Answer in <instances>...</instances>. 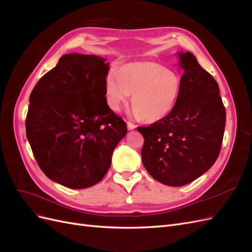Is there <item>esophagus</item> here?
Here are the masks:
<instances>
[{"label": "esophagus", "mask_w": 252, "mask_h": 252, "mask_svg": "<svg viewBox=\"0 0 252 252\" xmlns=\"http://www.w3.org/2000/svg\"><path fill=\"white\" fill-rule=\"evenodd\" d=\"M127 128H128V130H133V129L135 128V125L133 123H131L130 121H127Z\"/></svg>", "instance_id": "1"}]
</instances>
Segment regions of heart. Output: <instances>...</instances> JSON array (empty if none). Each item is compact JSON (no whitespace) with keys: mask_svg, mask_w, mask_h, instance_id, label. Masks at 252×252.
I'll list each match as a JSON object with an SVG mask.
<instances>
[{"mask_svg":"<svg viewBox=\"0 0 252 252\" xmlns=\"http://www.w3.org/2000/svg\"><path fill=\"white\" fill-rule=\"evenodd\" d=\"M181 87V78L174 70L155 62H133L107 74L105 97L109 108L119 111L132 94L133 116L157 122L173 110Z\"/></svg>","mask_w":252,"mask_h":252,"instance_id":"1","label":"heart"}]
</instances>
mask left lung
<instances>
[{
	"label": "left lung",
	"mask_w": 252,
	"mask_h": 252,
	"mask_svg": "<svg viewBox=\"0 0 252 252\" xmlns=\"http://www.w3.org/2000/svg\"><path fill=\"white\" fill-rule=\"evenodd\" d=\"M184 70L177 105L166 118L138 127L142 162L152 178L179 187L215 164L222 147L226 109L217 81L190 52L180 53Z\"/></svg>",
	"instance_id": "left-lung-1"
}]
</instances>
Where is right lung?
I'll use <instances>...</instances> for the list:
<instances>
[{
  "label": "right lung",
  "mask_w": 252,
  "mask_h": 252,
  "mask_svg": "<svg viewBox=\"0 0 252 252\" xmlns=\"http://www.w3.org/2000/svg\"><path fill=\"white\" fill-rule=\"evenodd\" d=\"M105 59L70 53L45 73L29 96L26 135L37 165L68 188L100 182L127 125L107 105Z\"/></svg>",
  "instance_id": "right-lung-1"
}]
</instances>
